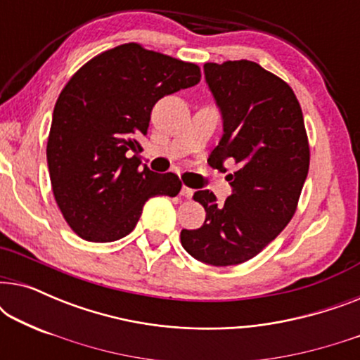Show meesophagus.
I'll list each match as a JSON object with an SVG mask.
<instances>
[{"instance_id":"esophagus-1","label":"esophagus","mask_w":360,"mask_h":360,"mask_svg":"<svg viewBox=\"0 0 360 360\" xmlns=\"http://www.w3.org/2000/svg\"><path fill=\"white\" fill-rule=\"evenodd\" d=\"M180 193L181 195H184L185 196V198H191V196H193V190H191L190 188V186H181V191H180Z\"/></svg>"}]
</instances>
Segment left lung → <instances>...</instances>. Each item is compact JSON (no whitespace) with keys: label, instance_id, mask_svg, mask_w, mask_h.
Instances as JSON below:
<instances>
[{"label":"left lung","instance_id":"obj_1","mask_svg":"<svg viewBox=\"0 0 360 360\" xmlns=\"http://www.w3.org/2000/svg\"><path fill=\"white\" fill-rule=\"evenodd\" d=\"M205 80L223 120V136L210 165L226 170L233 188L223 205L210 190L195 201L206 219L198 229H181L191 257L214 267L252 259L290 223L307 180L309 147L303 112L292 88L255 62L205 63Z\"/></svg>","mask_w":360,"mask_h":360}]
</instances>
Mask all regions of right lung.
<instances>
[{
    "mask_svg": "<svg viewBox=\"0 0 360 360\" xmlns=\"http://www.w3.org/2000/svg\"><path fill=\"white\" fill-rule=\"evenodd\" d=\"M200 78L195 63L139 44L103 52L70 78L53 108L47 165L58 208L82 239L124 238L147 200L179 195V176L141 164L136 137L147 134L160 98L195 86Z\"/></svg>",
    "mask_w": 360,
    "mask_h": 360,
    "instance_id": "obj_1",
    "label": "right lung"
}]
</instances>
